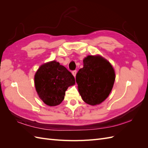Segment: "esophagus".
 Masks as SVG:
<instances>
[{"instance_id":"esophagus-1","label":"esophagus","mask_w":148,"mask_h":148,"mask_svg":"<svg viewBox=\"0 0 148 148\" xmlns=\"http://www.w3.org/2000/svg\"><path fill=\"white\" fill-rule=\"evenodd\" d=\"M77 70H73V71H72V74H73V75L74 76V77H75L76 75H77Z\"/></svg>"}]
</instances>
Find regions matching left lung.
<instances>
[{
    "label": "left lung",
    "instance_id": "left-lung-1",
    "mask_svg": "<svg viewBox=\"0 0 148 148\" xmlns=\"http://www.w3.org/2000/svg\"><path fill=\"white\" fill-rule=\"evenodd\" d=\"M115 76L109 62L101 56H88L83 60V67L76 75L79 92L87 104H101L109 96Z\"/></svg>",
    "mask_w": 148,
    "mask_h": 148
}]
</instances>
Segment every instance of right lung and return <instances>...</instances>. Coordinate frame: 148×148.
<instances>
[{
	"label": "right lung",
	"instance_id": "obj_1",
	"mask_svg": "<svg viewBox=\"0 0 148 148\" xmlns=\"http://www.w3.org/2000/svg\"><path fill=\"white\" fill-rule=\"evenodd\" d=\"M75 83V78L70 71L55 60L42 65L34 76L39 97L49 106L60 104L67 88Z\"/></svg>",
	"mask_w": 148,
	"mask_h": 148
}]
</instances>
